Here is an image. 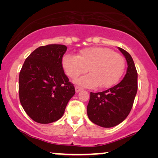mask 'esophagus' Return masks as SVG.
Returning a JSON list of instances; mask_svg holds the SVG:
<instances>
[{"label": "esophagus", "instance_id": "34e87169", "mask_svg": "<svg viewBox=\"0 0 158 158\" xmlns=\"http://www.w3.org/2000/svg\"><path fill=\"white\" fill-rule=\"evenodd\" d=\"M75 91H76L77 93H78L80 90H81V88H80V87H78V86H75Z\"/></svg>", "mask_w": 158, "mask_h": 158}]
</instances>
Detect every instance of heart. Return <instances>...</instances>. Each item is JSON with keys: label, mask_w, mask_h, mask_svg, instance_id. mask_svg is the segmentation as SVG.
Returning a JSON list of instances; mask_svg holds the SVG:
<instances>
[{"label": "heart", "mask_w": 158, "mask_h": 158, "mask_svg": "<svg viewBox=\"0 0 158 158\" xmlns=\"http://www.w3.org/2000/svg\"><path fill=\"white\" fill-rule=\"evenodd\" d=\"M62 65L69 77L76 78L88 71L86 75L75 81L85 88L111 87L119 81L124 73L125 60L120 54L106 47H93L81 51L78 56L66 54Z\"/></svg>", "instance_id": "b5f03b06"}]
</instances>
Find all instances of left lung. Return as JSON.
<instances>
[{
  "mask_svg": "<svg viewBox=\"0 0 158 158\" xmlns=\"http://www.w3.org/2000/svg\"><path fill=\"white\" fill-rule=\"evenodd\" d=\"M127 62V73L119 83L103 92H90L87 106L89 119L109 128L122 122L130 113L137 91V72L131 55L118 47Z\"/></svg>",
  "mask_w": 158,
  "mask_h": 158,
  "instance_id": "obj_1",
  "label": "left lung"
}]
</instances>
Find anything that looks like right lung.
Listing matches in <instances>:
<instances>
[{"instance_id": "right-lung-1", "label": "right lung", "mask_w": 158, "mask_h": 158, "mask_svg": "<svg viewBox=\"0 0 158 158\" xmlns=\"http://www.w3.org/2000/svg\"><path fill=\"white\" fill-rule=\"evenodd\" d=\"M67 51L63 44H48L36 48L26 59L19 73V99L31 119L49 124L60 119L74 96V85L62 65Z\"/></svg>"}]
</instances>
